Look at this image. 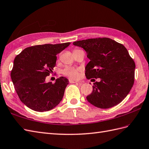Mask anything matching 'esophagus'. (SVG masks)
I'll return each mask as SVG.
<instances>
[{
  "label": "esophagus",
  "instance_id": "34e87169",
  "mask_svg": "<svg viewBox=\"0 0 149 149\" xmlns=\"http://www.w3.org/2000/svg\"><path fill=\"white\" fill-rule=\"evenodd\" d=\"M69 82H70V83H77V82H79V81H77V80L72 79H69Z\"/></svg>",
  "mask_w": 149,
  "mask_h": 149
}]
</instances>
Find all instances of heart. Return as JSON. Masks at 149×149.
Wrapping results in <instances>:
<instances>
[{
  "label": "heart",
  "mask_w": 149,
  "mask_h": 149,
  "mask_svg": "<svg viewBox=\"0 0 149 149\" xmlns=\"http://www.w3.org/2000/svg\"><path fill=\"white\" fill-rule=\"evenodd\" d=\"M63 74L65 75L68 77H71V78H77L79 77V70L78 69L74 67H66L65 69L63 70Z\"/></svg>",
  "instance_id": "heart-1"
}]
</instances>
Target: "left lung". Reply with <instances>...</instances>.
<instances>
[{"label": "left lung", "mask_w": 149, "mask_h": 149, "mask_svg": "<svg viewBox=\"0 0 149 149\" xmlns=\"http://www.w3.org/2000/svg\"><path fill=\"white\" fill-rule=\"evenodd\" d=\"M73 45L84 49L90 60L85 68L86 77L101 79L94 83L87 101L102 109L120 103L134 83L135 64L127 48L108 38L77 41Z\"/></svg>", "instance_id": "obj_1"}]
</instances>
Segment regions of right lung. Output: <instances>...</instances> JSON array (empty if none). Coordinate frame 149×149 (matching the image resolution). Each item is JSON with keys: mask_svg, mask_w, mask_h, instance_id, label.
<instances>
[{"mask_svg": "<svg viewBox=\"0 0 149 149\" xmlns=\"http://www.w3.org/2000/svg\"><path fill=\"white\" fill-rule=\"evenodd\" d=\"M70 43L35 45L22 50L15 57L10 77L23 103L34 111H47L62 100L68 80L65 77L55 82H46L56 65V55Z\"/></svg>", "mask_w": 149, "mask_h": 149, "instance_id": "1", "label": "right lung"}]
</instances>
